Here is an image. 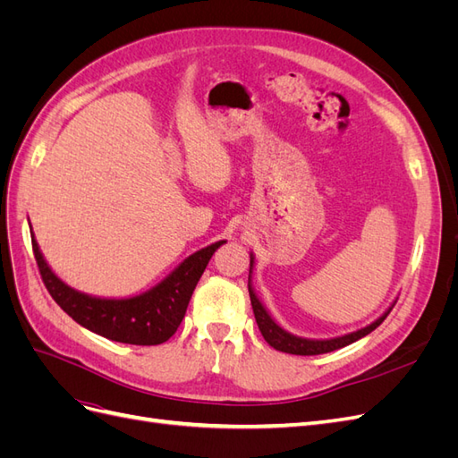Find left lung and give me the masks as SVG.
Instances as JSON below:
<instances>
[{"label": "left lung", "mask_w": 458, "mask_h": 458, "mask_svg": "<svg viewBox=\"0 0 458 458\" xmlns=\"http://www.w3.org/2000/svg\"><path fill=\"white\" fill-rule=\"evenodd\" d=\"M252 259L254 258H250V269H252ZM248 293H250L252 310H254V317H256V323H258V328L261 332V336L266 338V342L269 345H273L275 350L284 352V353H293V355H318V353H328V352L340 350V348H344V345H350V344L357 342L359 338L367 336L369 332H372L374 328L380 327L384 318L390 315V311H392V308H390L378 318V321H374L372 325H369V327H365L361 330L352 332V335H345V336H340V338H332V340H306V338H298V336L288 335L286 330H283L279 325L273 321V318L269 317V313L263 310L259 300L256 298L250 283H248Z\"/></svg>", "instance_id": "1"}]
</instances>
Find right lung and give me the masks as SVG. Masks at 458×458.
I'll use <instances>...</instances> for the list:
<instances>
[{
	"instance_id": "add662e5",
	"label": "right lung",
	"mask_w": 458,
	"mask_h": 458,
	"mask_svg": "<svg viewBox=\"0 0 458 458\" xmlns=\"http://www.w3.org/2000/svg\"><path fill=\"white\" fill-rule=\"evenodd\" d=\"M224 242L225 241L214 242L189 256L170 276H165L160 284L141 296L128 300H101L76 293L74 288L57 279V275L49 269L41 256L32 234V250L41 281L61 310L95 335L133 345H157L175 335L185 317L192 290L202 276L208 261Z\"/></svg>"
}]
</instances>
